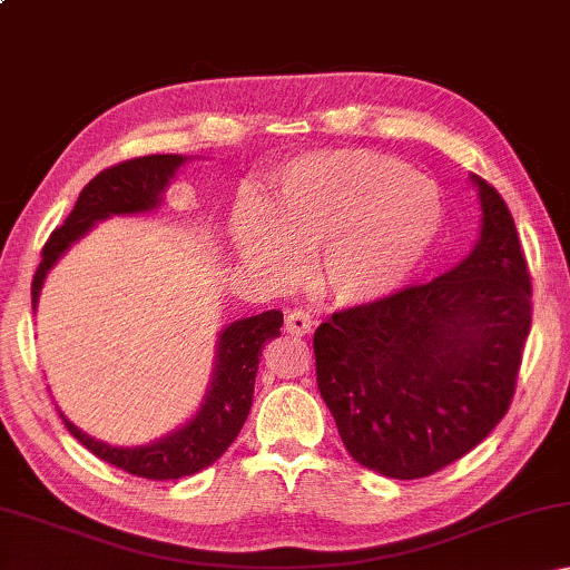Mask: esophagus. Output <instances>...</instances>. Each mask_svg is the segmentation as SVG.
<instances>
[{"mask_svg":"<svg viewBox=\"0 0 570 570\" xmlns=\"http://www.w3.org/2000/svg\"><path fill=\"white\" fill-rule=\"evenodd\" d=\"M312 316L308 312H302V308H294V312L286 314V322H284V332L286 334H294V336H304L312 332Z\"/></svg>","mask_w":570,"mask_h":570,"instance_id":"34e87169","label":"esophagus"}]
</instances>
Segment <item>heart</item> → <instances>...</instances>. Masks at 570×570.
Instances as JSON below:
<instances>
[{"label":"heart","mask_w":570,"mask_h":570,"mask_svg":"<svg viewBox=\"0 0 570 570\" xmlns=\"http://www.w3.org/2000/svg\"><path fill=\"white\" fill-rule=\"evenodd\" d=\"M445 206L438 186L370 150L314 153L276 173L272 210L246 200L234 216L240 258L292 276L322 254L336 302L377 304L407 286L438 246Z\"/></svg>","instance_id":"b5f03b06"}]
</instances>
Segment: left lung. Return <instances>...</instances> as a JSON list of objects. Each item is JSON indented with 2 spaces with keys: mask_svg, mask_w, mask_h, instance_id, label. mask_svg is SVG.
<instances>
[{
  "mask_svg": "<svg viewBox=\"0 0 570 570\" xmlns=\"http://www.w3.org/2000/svg\"><path fill=\"white\" fill-rule=\"evenodd\" d=\"M470 180L482 226L455 268L314 332L316 384L344 448L384 478H428L468 455L515 394L533 288L505 200Z\"/></svg>",
  "mask_w": 570,
  "mask_h": 570,
  "instance_id": "left-lung-1",
  "label": "left lung"
}]
</instances>
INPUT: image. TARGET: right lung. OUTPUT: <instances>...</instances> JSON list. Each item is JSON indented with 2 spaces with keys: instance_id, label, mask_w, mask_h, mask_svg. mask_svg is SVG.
Wrapping results in <instances>:
<instances>
[{
  "instance_id": "right-lung-1",
  "label": "right lung",
  "mask_w": 570,
  "mask_h": 570,
  "mask_svg": "<svg viewBox=\"0 0 570 570\" xmlns=\"http://www.w3.org/2000/svg\"><path fill=\"white\" fill-rule=\"evenodd\" d=\"M186 156H142L118 163V166L105 168L98 173L88 186L82 188L72 214L65 218L60 228L52 230L42 248V262L37 266L32 282V308L40 302V292L45 276L57 264L67 248L77 238L110 216H130L148 214L158 208L163 200V190L176 178L178 168L186 163ZM284 324V314L264 312L248 320H238L228 324L218 334L216 346V366L210 377L204 404L183 428L170 432L166 438L138 448H112L105 442L85 435L60 412L62 422L70 435L88 448L92 455L110 462L130 475L148 480H178L200 472L224 455L230 442L238 438L240 428L248 417L250 402H254V382L258 372V356L262 346L278 336Z\"/></svg>"
}]
</instances>
